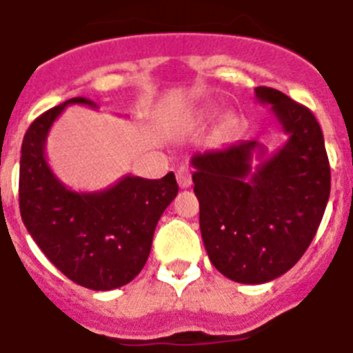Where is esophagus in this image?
Instances as JSON below:
<instances>
[{"instance_id": "1", "label": "esophagus", "mask_w": 353, "mask_h": 353, "mask_svg": "<svg viewBox=\"0 0 353 353\" xmlns=\"http://www.w3.org/2000/svg\"><path fill=\"white\" fill-rule=\"evenodd\" d=\"M176 177H177V183L181 188H188L192 185V172L188 165H181V167L177 168L176 172Z\"/></svg>"}]
</instances>
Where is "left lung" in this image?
Here are the masks:
<instances>
[{
  "instance_id": "left-lung-1",
  "label": "left lung",
  "mask_w": 353,
  "mask_h": 353,
  "mask_svg": "<svg viewBox=\"0 0 353 353\" xmlns=\"http://www.w3.org/2000/svg\"><path fill=\"white\" fill-rule=\"evenodd\" d=\"M256 97L272 105L288 134L274 156L257 141H237L196 152L190 161L206 254L223 276L245 285L268 283L296 265L330 197V163L316 116L276 88L257 87ZM254 155L261 161L256 169Z\"/></svg>"
}]
</instances>
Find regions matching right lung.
Here are the masks:
<instances>
[{"instance_id":"add662e5","label":"right lung","mask_w":353,"mask_h":353,"mask_svg":"<svg viewBox=\"0 0 353 353\" xmlns=\"http://www.w3.org/2000/svg\"><path fill=\"white\" fill-rule=\"evenodd\" d=\"M90 105L72 97L37 117L23 137L19 212L36 245L70 281L90 290H114L143 270L152 237L172 199L176 176H125L101 192H74L50 170L45 157L48 130L67 105Z\"/></svg>"}]
</instances>
